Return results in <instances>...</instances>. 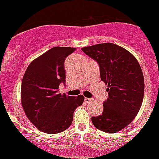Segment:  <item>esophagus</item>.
Segmentation results:
<instances>
[{
    "label": "esophagus",
    "instance_id": "obj_1",
    "mask_svg": "<svg viewBox=\"0 0 159 159\" xmlns=\"http://www.w3.org/2000/svg\"><path fill=\"white\" fill-rule=\"evenodd\" d=\"M84 100H85L86 103H90V102L93 101V99H92V98H85V99H84Z\"/></svg>",
    "mask_w": 159,
    "mask_h": 159
}]
</instances>
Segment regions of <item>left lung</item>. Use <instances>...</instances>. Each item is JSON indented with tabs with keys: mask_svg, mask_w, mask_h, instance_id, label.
I'll use <instances>...</instances> for the list:
<instances>
[{
	"mask_svg": "<svg viewBox=\"0 0 159 159\" xmlns=\"http://www.w3.org/2000/svg\"><path fill=\"white\" fill-rule=\"evenodd\" d=\"M86 55L99 65L100 78L109 98L103 103L102 115L92 117L95 127L107 133H116L133 120L142 106L144 77L136 57L116 43H98L83 47Z\"/></svg>",
	"mask_w": 159,
	"mask_h": 159,
	"instance_id": "8db88e82",
	"label": "left lung"
}]
</instances>
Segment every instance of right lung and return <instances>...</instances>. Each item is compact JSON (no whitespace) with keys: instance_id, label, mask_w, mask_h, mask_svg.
Returning <instances> with one entry per match:
<instances>
[{"instance_id":"right-lung-1","label":"right lung","mask_w":159,"mask_h":159,"mask_svg":"<svg viewBox=\"0 0 159 159\" xmlns=\"http://www.w3.org/2000/svg\"><path fill=\"white\" fill-rule=\"evenodd\" d=\"M75 50L70 47H54L34 59L23 75V109L32 124L45 133H60L68 129L74 110L84 101L83 95L70 97L59 93L60 83L66 82L65 59Z\"/></svg>"}]
</instances>
